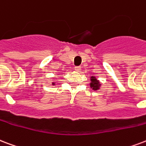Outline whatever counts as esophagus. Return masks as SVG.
<instances>
[{
  "mask_svg": "<svg viewBox=\"0 0 146 146\" xmlns=\"http://www.w3.org/2000/svg\"><path fill=\"white\" fill-rule=\"evenodd\" d=\"M75 70L76 72H80L81 70V66H75Z\"/></svg>",
  "mask_w": 146,
  "mask_h": 146,
  "instance_id": "obj_1",
  "label": "esophagus"
}]
</instances>
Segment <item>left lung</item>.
<instances>
[{
    "instance_id": "obj_1",
    "label": "left lung",
    "mask_w": 146,
    "mask_h": 146,
    "mask_svg": "<svg viewBox=\"0 0 146 146\" xmlns=\"http://www.w3.org/2000/svg\"><path fill=\"white\" fill-rule=\"evenodd\" d=\"M90 87L93 90H98L100 89L101 84L100 83V81L97 80V79L95 76H91L90 77Z\"/></svg>"
}]
</instances>
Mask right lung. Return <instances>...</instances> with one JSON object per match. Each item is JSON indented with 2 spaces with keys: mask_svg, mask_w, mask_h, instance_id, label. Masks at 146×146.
Here are the masks:
<instances>
[{
  "mask_svg": "<svg viewBox=\"0 0 146 146\" xmlns=\"http://www.w3.org/2000/svg\"><path fill=\"white\" fill-rule=\"evenodd\" d=\"M52 85H55V83H52Z\"/></svg>",
  "mask_w": 146,
  "mask_h": 146,
  "instance_id": "obj_1",
  "label": "right lung"
}]
</instances>
